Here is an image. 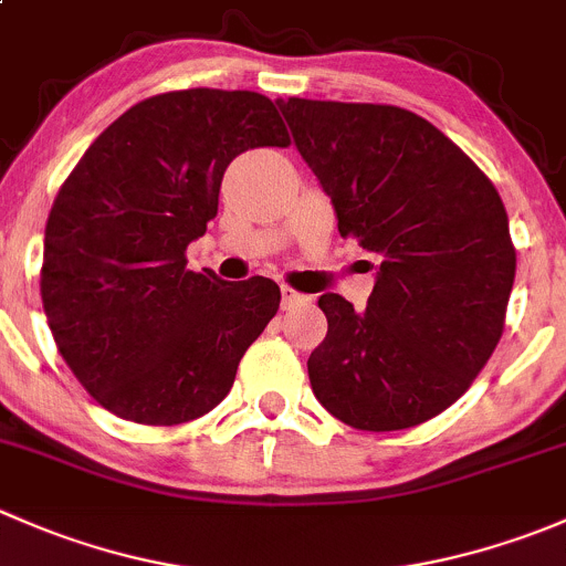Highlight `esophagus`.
I'll list each match as a JSON object with an SVG mask.
<instances>
[{"label":"esophagus","instance_id":"1","mask_svg":"<svg viewBox=\"0 0 566 566\" xmlns=\"http://www.w3.org/2000/svg\"><path fill=\"white\" fill-rule=\"evenodd\" d=\"M306 301H312L310 295H301V293H295L293 287H282V310H293V306H298V304H306Z\"/></svg>","mask_w":566,"mask_h":566}]
</instances>
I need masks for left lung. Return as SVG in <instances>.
Returning <instances> with one entry per match:
<instances>
[{
    "label": "left lung",
    "instance_id": "1",
    "mask_svg": "<svg viewBox=\"0 0 566 566\" xmlns=\"http://www.w3.org/2000/svg\"><path fill=\"white\" fill-rule=\"evenodd\" d=\"M342 238L380 256L367 310L319 295L312 391L356 430H408L454 405L504 334L510 219L490 177L399 106L276 101Z\"/></svg>",
    "mask_w": 566,
    "mask_h": 566
}]
</instances>
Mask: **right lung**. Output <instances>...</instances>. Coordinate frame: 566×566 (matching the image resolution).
<instances>
[{
    "instance_id": "obj_1",
    "label": "right lung",
    "mask_w": 566,
    "mask_h": 566,
    "mask_svg": "<svg viewBox=\"0 0 566 566\" xmlns=\"http://www.w3.org/2000/svg\"><path fill=\"white\" fill-rule=\"evenodd\" d=\"M287 145L265 95L180 90L130 106L62 182L40 295L60 356L114 416L172 427L230 394L282 293L188 271L186 249L219 213L232 158Z\"/></svg>"
}]
</instances>
